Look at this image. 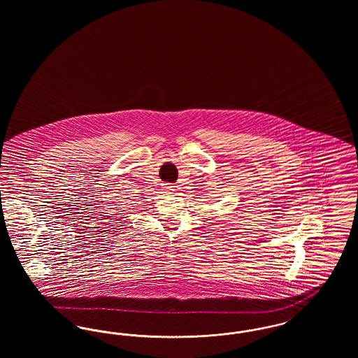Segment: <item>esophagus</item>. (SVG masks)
Wrapping results in <instances>:
<instances>
[{
    "instance_id": "1",
    "label": "esophagus",
    "mask_w": 358,
    "mask_h": 358,
    "mask_svg": "<svg viewBox=\"0 0 358 358\" xmlns=\"http://www.w3.org/2000/svg\"><path fill=\"white\" fill-rule=\"evenodd\" d=\"M164 189H165L166 192H171V190H173V187H171V185H166V187H164Z\"/></svg>"
}]
</instances>
